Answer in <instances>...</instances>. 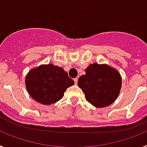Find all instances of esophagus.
I'll return each instance as SVG.
<instances>
[{
  "label": "esophagus",
  "mask_w": 147,
  "mask_h": 147,
  "mask_svg": "<svg viewBox=\"0 0 147 147\" xmlns=\"http://www.w3.org/2000/svg\"><path fill=\"white\" fill-rule=\"evenodd\" d=\"M74 82H75V84H77V82H78V79L77 78H75V79H74Z\"/></svg>",
  "instance_id": "1"
}]
</instances>
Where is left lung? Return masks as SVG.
Returning <instances> with one entry per match:
<instances>
[{
	"instance_id": "8db88e82",
	"label": "left lung",
	"mask_w": 147,
	"mask_h": 147,
	"mask_svg": "<svg viewBox=\"0 0 147 147\" xmlns=\"http://www.w3.org/2000/svg\"><path fill=\"white\" fill-rule=\"evenodd\" d=\"M122 80L120 73L107 64H90L85 74L78 80V86L86 100L96 107H107L115 102L120 93Z\"/></svg>"
}]
</instances>
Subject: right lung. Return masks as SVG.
<instances>
[{
    "instance_id": "add662e5",
    "label": "right lung",
    "mask_w": 147,
    "mask_h": 147,
    "mask_svg": "<svg viewBox=\"0 0 147 147\" xmlns=\"http://www.w3.org/2000/svg\"><path fill=\"white\" fill-rule=\"evenodd\" d=\"M25 83L30 96L44 105L59 101L66 89L74 85V82L62 67L51 63L40 65L28 71Z\"/></svg>"
}]
</instances>
